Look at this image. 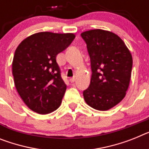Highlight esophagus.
Returning a JSON list of instances; mask_svg holds the SVG:
<instances>
[{"mask_svg": "<svg viewBox=\"0 0 149 149\" xmlns=\"http://www.w3.org/2000/svg\"><path fill=\"white\" fill-rule=\"evenodd\" d=\"M69 81L71 83H74V81H75V78H74V77H72V78H70Z\"/></svg>", "mask_w": 149, "mask_h": 149, "instance_id": "34e87169", "label": "esophagus"}]
</instances>
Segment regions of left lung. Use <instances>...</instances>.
I'll list each match as a JSON object with an SVG mask.
<instances>
[{"mask_svg":"<svg viewBox=\"0 0 149 149\" xmlns=\"http://www.w3.org/2000/svg\"><path fill=\"white\" fill-rule=\"evenodd\" d=\"M87 44L92 75L83 92L85 102L99 111H107L124 98L130 84L133 59L120 37L93 29L81 33Z\"/></svg>","mask_w":149,"mask_h":149,"instance_id":"left-lung-1","label":"left lung"}]
</instances>
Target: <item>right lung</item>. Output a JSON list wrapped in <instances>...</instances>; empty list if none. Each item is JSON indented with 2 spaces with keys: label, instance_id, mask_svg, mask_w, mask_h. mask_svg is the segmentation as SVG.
<instances>
[{
  "label": "right lung",
  "instance_id": "obj_1",
  "mask_svg": "<svg viewBox=\"0 0 149 149\" xmlns=\"http://www.w3.org/2000/svg\"><path fill=\"white\" fill-rule=\"evenodd\" d=\"M74 38L72 33L39 32L25 38L16 48L12 64L14 83L32 111L49 114L60 106L66 84L56 58Z\"/></svg>",
  "mask_w": 149,
  "mask_h": 149
}]
</instances>
